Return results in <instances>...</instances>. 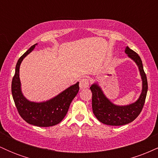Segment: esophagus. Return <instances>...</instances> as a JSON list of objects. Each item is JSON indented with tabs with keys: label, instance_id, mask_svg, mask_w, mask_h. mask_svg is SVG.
Returning <instances> with one entry per match:
<instances>
[{
	"label": "esophagus",
	"instance_id": "obj_1",
	"mask_svg": "<svg viewBox=\"0 0 158 158\" xmlns=\"http://www.w3.org/2000/svg\"><path fill=\"white\" fill-rule=\"evenodd\" d=\"M89 86V80L88 79H82L80 80V82H79V88L81 89H85V88H88Z\"/></svg>",
	"mask_w": 158,
	"mask_h": 158
}]
</instances>
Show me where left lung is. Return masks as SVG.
<instances>
[{
  "instance_id": "1",
  "label": "left lung",
  "mask_w": 158,
  "mask_h": 158,
  "mask_svg": "<svg viewBox=\"0 0 158 158\" xmlns=\"http://www.w3.org/2000/svg\"><path fill=\"white\" fill-rule=\"evenodd\" d=\"M126 53L137 64L143 81L142 93L135 102L128 106H116L103 94L102 89L97 83L90 86L92 92V109L99 121L109 126H123L132 122L140 114L148 90L146 75L143 70L142 60L138 54L126 47Z\"/></svg>"
}]
</instances>
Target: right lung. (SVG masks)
Masks as SVG:
<instances>
[{
  "mask_svg": "<svg viewBox=\"0 0 158 158\" xmlns=\"http://www.w3.org/2000/svg\"><path fill=\"white\" fill-rule=\"evenodd\" d=\"M32 45L20 57L15 67V73L12 81V94L18 111L29 124L39 127H49L57 125L64 119L70 103L79 90V82L69 87L50 100L42 102H30L23 97L21 89L19 68L21 61L35 48Z\"/></svg>",
  "mask_w": 158,
  "mask_h": 158,
  "instance_id": "right-lung-1",
  "label": "right lung"
}]
</instances>
